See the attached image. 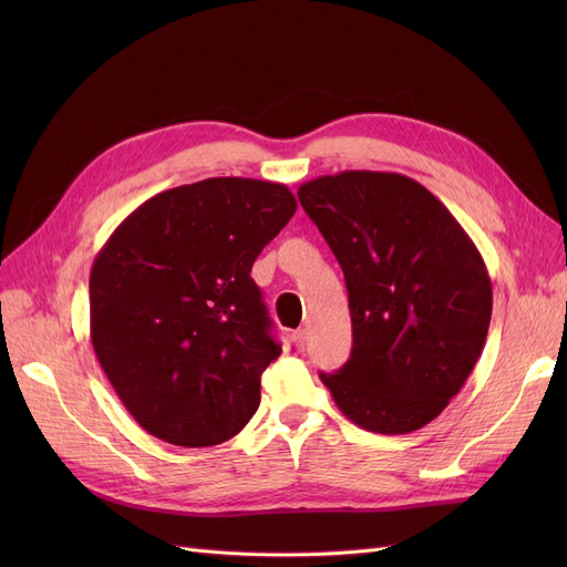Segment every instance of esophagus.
I'll use <instances>...</instances> for the list:
<instances>
[{"instance_id":"obj_1","label":"esophagus","mask_w":567,"mask_h":567,"mask_svg":"<svg viewBox=\"0 0 567 567\" xmlns=\"http://www.w3.org/2000/svg\"><path fill=\"white\" fill-rule=\"evenodd\" d=\"M305 338H307L305 329H298V331H293V333H290V340H293V346H296V350H302V348H305Z\"/></svg>"}]
</instances>
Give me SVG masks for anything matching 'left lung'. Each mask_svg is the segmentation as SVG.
Returning a JSON list of instances; mask_svg holds the SVG:
<instances>
[{"instance_id":"left-lung-1","label":"left lung","mask_w":567,"mask_h":567,"mask_svg":"<svg viewBox=\"0 0 567 567\" xmlns=\"http://www.w3.org/2000/svg\"><path fill=\"white\" fill-rule=\"evenodd\" d=\"M298 198L346 274L352 317L350 359L321 383L364 431H419L485 348L483 255L425 186L398 173L346 169L305 182Z\"/></svg>"}]
</instances>
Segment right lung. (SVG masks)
Wrapping results in <instances>:
<instances>
[{
    "instance_id": "obj_1",
    "label": "right lung",
    "mask_w": 567,
    "mask_h": 567,
    "mask_svg": "<svg viewBox=\"0 0 567 567\" xmlns=\"http://www.w3.org/2000/svg\"><path fill=\"white\" fill-rule=\"evenodd\" d=\"M296 208L284 184L213 177L148 198L99 250L92 346L153 437L213 447L260 406L281 346L250 269Z\"/></svg>"
}]
</instances>
